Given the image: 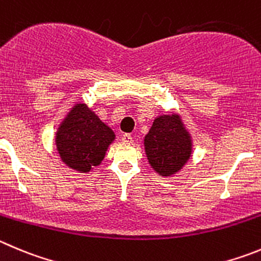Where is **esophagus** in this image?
I'll list each match as a JSON object with an SVG mask.
<instances>
[{
    "label": "esophagus",
    "instance_id": "1",
    "mask_svg": "<svg viewBox=\"0 0 261 261\" xmlns=\"http://www.w3.org/2000/svg\"><path fill=\"white\" fill-rule=\"evenodd\" d=\"M122 142L127 143V144H131L134 142V138L130 135V134H123L122 135Z\"/></svg>",
    "mask_w": 261,
    "mask_h": 261
}]
</instances>
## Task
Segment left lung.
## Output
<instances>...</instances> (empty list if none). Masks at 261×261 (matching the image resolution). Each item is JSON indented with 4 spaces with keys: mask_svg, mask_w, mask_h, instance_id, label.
<instances>
[{
    "mask_svg": "<svg viewBox=\"0 0 261 261\" xmlns=\"http://www.w3.org/2000/svg\"><path fill=\"white\" fill-rule=\"evenodd\" d=\"M144 144L149 164L164 176L179 171L191 157V139L176 114L154 119Z\"/></svg>",
    "mask_w": 261,
    "mask_h": 261,
    "instance_id": "1",
    "label": "left lung"
}]
</instances>
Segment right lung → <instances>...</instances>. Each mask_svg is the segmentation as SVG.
<instances>
[{
    "instance_id": "right-lung-1",
    "label": "right lung",
    "mask_w": 261,
    "mask_h": 261,
    "mask_svg": "<svg viewBox=\"0 0 261 261\" xmlns=\"http://www.w3.org/2000/svg\"><path fill=\"white\" fill-rule=\"evenodd\" d=\"M114 134L85 104H77L57 134V147L70 169L87 172L103 161Z\"/></svg>"
}]
</instances>
